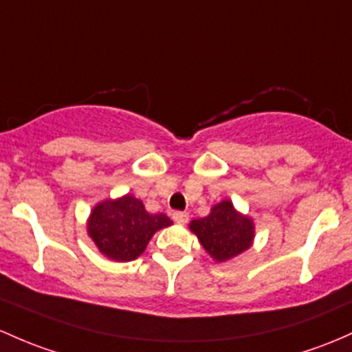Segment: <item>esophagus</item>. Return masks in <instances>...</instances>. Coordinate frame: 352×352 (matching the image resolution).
Listing matches in <instances>:
<instances>
[{
	"instance_id": "34e87169",
	"label": "esophagus",
	"mask_w": 352,
	"mask_h": 352,
	"mask_svg": "<svg viewBox=\"0 0 352 352\" xmlns=\"http://www.w3.org/2000/svg\"><path fill=\"white\" fill-rule=\"evenodd\" d=\"M173 221L179 224H186L188 221V214L184 212V210H175V212H173Z\"/></svg>"
}]
</instances>
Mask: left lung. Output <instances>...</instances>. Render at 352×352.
I'll list each match as a JSON object with an SVG mask.
<instances>
[{"label":"left lung","mask_w":352,"mask_h":352,"mask_svg":"<svg viewBox=\"0 0 352 352\" xmlns=\"http://www.w3.org/2000/svg\"><path fill=\"white\" fill-rule=\"evenodd\" d=\"M190 229L216 261H226L246 251L253 241V223L239 216L229 201L212 207L209 216L190 223Z\"/></svg>","instance_id":"left-lung-1"}]
</instances>
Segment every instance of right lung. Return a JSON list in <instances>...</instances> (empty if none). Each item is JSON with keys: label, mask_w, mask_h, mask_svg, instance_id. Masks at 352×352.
Here are the masks:
<instances>
[{"label": "right lung", "mask_w": 352, "mask_h": 352, "mask_svg": "<svg viewBox=\"0 0 352 352\" xmlns=\"http://www.w3.org/2000/svg\"><path fill=\"white\" fill-rule=\"evenodd\" d=\"M170 224L165 214H150L142 201L124 195L96 206L87 229L102 254L116 261H131L145 251L155 231Z\"/></svg>", "instance_id": "1"}]
</instances>
